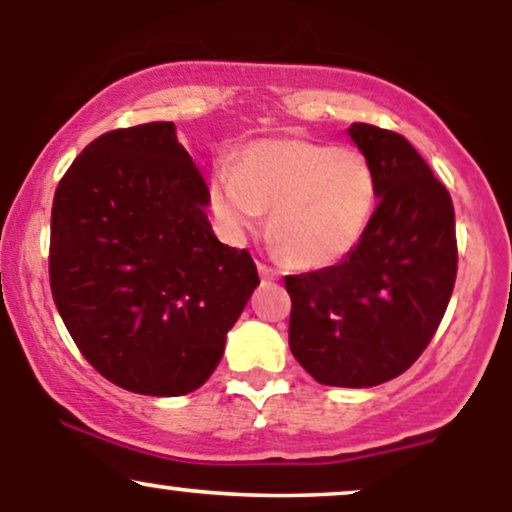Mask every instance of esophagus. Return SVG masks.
<instances>
[{
    "label": "esophagus",
    "mask_w": 512,
    "mask_h": 512,
    "mask_svg": "<svg viewBox=\"0 0 512 512\" xmlns=\"http://www.w3.org/2000/svg\"><path fill=\"white\" fill-rule=\"evenodd\" d=\"M257 272H260L262 279H279V272H276L274 267H269V264H264V262H257Z\"/></svg>",
    "instance_id": "obj_1"
}]
</instances>
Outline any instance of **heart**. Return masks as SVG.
Masks as SVG:
<instances>
[{
  "label": "heart",
  "mask_w": 512,
  "mask_h": 512,
  "mask_svg": "<svg viewBox=\"0 0 512 512\" xmlns=\"http://www.w3.org/2000/svg\"><path fill=\"white\" fill-rule=\"evenodd\" d=\"M209 202L223 231H250L272 209L276 250L296 267H327L361 243L375 204L378 178L368 156L351 146L301 137L262 139L216 168Z\"/></svg>",
  "instance_id": "obj_1"
}]
</instances>
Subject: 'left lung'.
<instances>
[{"mask_svg":"<svg viewBox=\"0 0 512 512\" xmlns=\"http://www.w3.org/2000/svg\"><path fill=\"white\" fill-rule=\"evenodd\" d=\"M378 178V204L344 262L286 276L289 346L322 385L397 378L436 334L457 276L450 192L402 134L349 127Z\"/></svg>","mask_w":512,"mask_h":512,"instance_id":"obj_1","label":"left lung"}]
</instances>
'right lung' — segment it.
<instances>
[{
	"mask_svg": "<svg viewBox=\"0 0 512 512\" xmlns=\"http://www.w3.org/2000/svg\"><path fill=\"white\" fill-rule=\"evenodd\" d=\"M207 204L173 122L101 134L57 185L52 298L86 361L122 390L178 397L207 383L260 284L250 252L214 236Z\"/></svg>",
	"mask_w": 512,
	"mask_h": 512,
	"instance_id": "obj_1",
	"label": "right lung"
}]
</instances>
